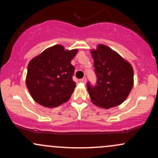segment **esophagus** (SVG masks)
I'll return each mask as SVG.
<instances>
[{
  "mask_svg": "<svg viewBox=\"0 0 158 158\" xmlns=\"http://www.w3.org/2000/svg\"><path fill=\"white\" fill-rule=\"evenodd\" d=\"M80 81H81V82H82V83H84V84H85V83L87 82V79H86V78H85V77L82 78V79H80Z\"/></svg>",
  "mask_w": 158,
  "mask_h": 158,
  "instance_id": "1",
  "label": "esophagus"
}]
</instances>
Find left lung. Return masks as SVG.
<instances>
[{
    "mask_svg": "<svg viewBox=\"0 0 158 158\" xmlns=\"http://www.w3.org/2000/svg\"><path fill=\"white\" fill-rule=\"evenodd\" d=\"M97 77L95 87L88 83L91 102L99 108L109 109L118 106L128 97L134 85L131 64L105 44L90 50Z\"/></svg>",
    "mask_w": 158,
    "mask_h": 158,
    "instance_id": "8db88e82",
    "label": "left lung"
}]
</instances>
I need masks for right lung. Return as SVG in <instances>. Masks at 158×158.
Returning a JSON list of instances; mask_svg holds the SVG:
<instances>
[{
  "mask_svg": "<svg viewBox=\"0 0 158 158\" xmlns=\"http://www.w3.org/2000/svg\"><path fill=\"white\" fill-rule=\"evenodd\" d=\"M77 49L65 50L56 44L47 48L29 63L26 85L32 99L46 108H56L68 102L76 82L72 79V59Z\"/></svg>",
  "mask_w": 158,
  "mask_h": 158,
  "instance_id": "add662e5",
  "label": "right lung"
}]
</instances>
